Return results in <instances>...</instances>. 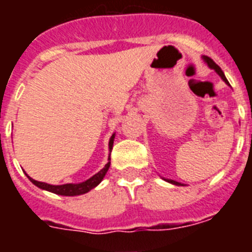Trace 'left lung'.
<instances>
[{
  "label": "left lung",
  "instance_id": "left-lung-1",
  "mask_svg": "<svg viewBox=\"0 0 252 252\" xmlns=\"http://www.w3.org/2000/svg\"><path fill=\"white\" fill-rule=\"evenodd\" d=\"M203 60L205 61V63H207V65H208V66H209V68L213 69V70H216V73H217V74H219V76L221 77V78H222L223 81H225V84L229 85V82H227V80H226V77H225V74H223V72H222V70H221V68H220L219 65L216 64L215 61L212 60L211 57L203 56ZM163 180H166V182H168V183L175 184V186H182V184L178 183V182H175V180H172V179H165V178H163Z\"/></svg>",
  "mask_w": 252,
  "mask_h": 252
}]
</instances>
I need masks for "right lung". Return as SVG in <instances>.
I'll use <instances>...</instances> for the list:
<instances>
[{
	"label": "right lung",
	"instance_id": "obj_1",
	"mask_svg": "<svg viewBox=\"0 0 252 252\" xmlns=\"http://www.w3.org/2000/svg\"><path fill=\"white\" fill-rule=\"evenodd\" d=\"M114 140H115V133L111 136L110 141H108V149H110V156H108V162L106 163V166L100 170L99 172H96L95 175H93L91 178H89L85 182H81V183H66V184H60V186H53V184L48 183H43V182H37V180L30 178L27 174V178H29L31 182H32L36 187L44 189V191L52 192V193H56V195L61 196H78V195H84V193H87L89 191H91L93 188H95L98 186L100 182L103 180L104 175L108 171L111 165V150H112V146H114Z\"/></svg>",
	"mask_w": 252,
	"mask_h": 252
}]
</instances>
